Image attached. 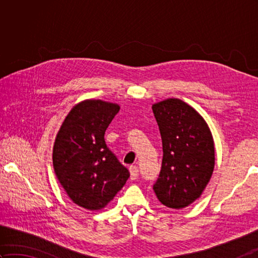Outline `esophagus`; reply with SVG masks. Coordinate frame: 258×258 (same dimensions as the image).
Here are the masks:
<instances>
[{
    "label": "esophagus",
    "instance_id": "34e87169",
    "mask_svg": "<svg viewBox=\"0 0 258 258\" xmlns=\"http://www.w3.org/2000/svg\"><path fill=\"white\" fill-rule=\"evenodd\" d=\"M130 173H131V179H136L139 177V168L138 166L132 165L130 166Z\"/></svg>",
    "mask_w": 258,
    "mask_h": 258
}]
</instances>
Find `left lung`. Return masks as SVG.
I'll list each match as a JSON object with an SVG mask.
<instances>
[{
	"label": "left lung",
	"instance_id": "8db88e82",
	"mask_svg": "<svg viewBox=\"0 0 258 258\" xmlns=\"http://www.w3.org/2000/svg\"><path fill=\"white\" fill-rule=\"evenodd\" d=\"M163 144L162 167L155 194L163 205L184 208L202 195L213 174L215 150L201 115L178 98L152 106Z\"/></svg>",
	"mask_w": 258,
	"mask_h": 258
}]
</instances>
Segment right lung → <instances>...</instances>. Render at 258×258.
<instances>
[{
	"label": "right lung",
	"instance_id": "1",
	"mask_svg": "<svg viewBox=\"0 0 258 258\" xmlns=\"http://www.w3.org/2000/svg\"><path fill=\"white\" fill-rule=\"evenodd\" d=\"M117 104L86 100L65 117L53 147L56 177L75 204L101 210L125 185L130 172L108 149L104 134Z\"/></svg>",
	"mask_w": 258,
	"mask_h": 258
}]
</instances>
